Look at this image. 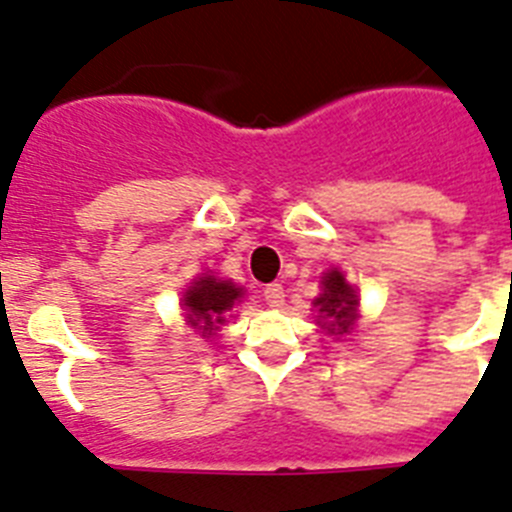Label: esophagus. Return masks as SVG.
Returning a JSON list of instances; mask_svg holds the SVG:
<instances>
[{
	"label": "esophagus",
	"mask_w": 512,
	"mask_h": 512,
	"mask_svg": "<svg viewBox=\"0 0 512 512\" xmlns=\"http://www.w3.org/2000/svg\"><path fill=\"white\" fill-rule=\"evenodd\" d=\"M263 296H265V302L270 304V307H281L283 304V286L281 283H268L263 289Z\"/></svg>",
	"instance_id": "obj_1"
}]
</instances>
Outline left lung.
<instances>
[{"label": "left lung", "mask_w": 512, "mask_h": 512, "mask_svg": "<svg viewBox=\"0 0 512 512\" xmlns=\"http://www.w3.org/2000/svg\"><path fill=\"white\" fill-rule=\"evenodd\" d=\"M315 304L320 307V315L330 320L328 333H333V336L349 333L359 299L338 270H330L328 276L322 278V294L317 296Z\"/></svg>", "instance_id": "obj_1"}]
</instances>
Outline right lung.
<instances>
[{"label":"right lung","instance_id":"right-lung-1","mask_svg":"<svg viewBox=\"0 0 512 512\" xmlns=\"http://www.w3.org/2000/svg\"><path fill=\"white\" fill-rule=\"evenodd\" d=\"M242 296V289H236L231 281H218L213 276H205L184 291V307L190 325H195L205 338L213 336V330L223 325L226 312L234 307V302Z\"/></svg>","mask_w":512,"mask_h":512}]
</instances>
